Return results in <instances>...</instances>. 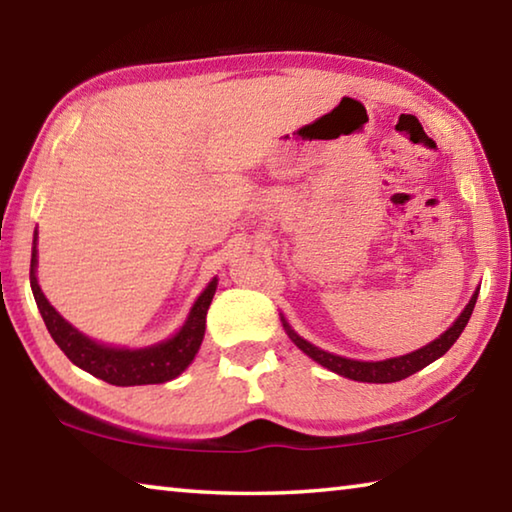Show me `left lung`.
Here are the masks:
<instances>
[{
	"mask_svg": "<svg viewBox=\"0 0 512 512\" xmlns=\"http://www.w3.org/2000/svg\"><path fill=\"white\" fill-rule=\"evenodd\" d=\"M476 298H479V289L474 291V296L461 311V316L454 320V325L449 327L445 334H440L436 341H431L429 345H424V348L415 350L411 354H404V357H395V359H386V361H354V359L339 357V354L320 350V348H316V345H311L309 341L302 339V336L293 332L284 318H282V325H284V329H287L289 339L296 343L298 348L307 354V357L320 363V366H325L327 370L336 372V375L348 377L354 381H368V384H391V381H400V379L411 377L413 372H418L424 366H429V363L440 359L449 348H452L458 336H461V332L465 329L467 320H470V316H472Z\"/></svg>",
	"mask_w": 512,
	"mask_h": 512,
	"instance_id": "left-lung-1",
	"label": "left lung"
}]
</instances>
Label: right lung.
Segmentation results:
<instances>
[{"mask_svg": "<svg viewBox=\"0 0 512 512\" xmlns=\"http://www.w3.org/2000/svg\"><path fill=\"white\" fill-rule=\"evenodd\" d=\"M36 266L38 250L33 246L29 275L33 298H36V305L49 329L51 339L56 341L58 348L67 354V359L72 361L74 366H79L85 372H90V375L108 381L112 386H144L164 384V381L178 377L180 372L194 361L205 336V316L216 291V277L207 284L201 296H198L192 311H189L185 325L180 327V332L176 336H171V339L158 345H151V348L124 350L92 341L85 334H81L79 329L69 325L67 320L49 305L45 293H42L36 277Z\"/></svg>", "mask_w": 512, "mask_h": 512, "instance_id": "add662e5", "label": "right lung"}]
</instances>
